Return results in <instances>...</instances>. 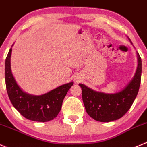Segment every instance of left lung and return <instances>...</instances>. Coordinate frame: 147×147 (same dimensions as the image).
Wrapping results in <instances>:
<instances>
[{
    "label": "left lung",
    "mask_w": 147,
    "mask_h": 147,
    "mask_svg": "<svg viewBox=\"0 0 147 147\" xmlns=\"http://www.w3.org/2000/svg\"><path fill=\"white\" fill-rule=\"evenodd\" d=\"M129 42L132 44L131 39ZM137 68L133 78L121 90L114 93H105L95 91L83 84L82 88V101L88 114L97 121L111 122L119 119L130 109L136 98L141 83L142 59L136 52Z\"/></svg>",
    "instance_id": "obj_1"
}]
</instances>
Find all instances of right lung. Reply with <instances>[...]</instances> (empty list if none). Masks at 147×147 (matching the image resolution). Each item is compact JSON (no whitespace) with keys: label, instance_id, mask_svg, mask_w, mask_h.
<instances>
[{"label":"right lung","instance_id":"obj_1","mask_svg":"<svg viewBox=\"0 0 147 147\" xmlns=\"http://www.w3.org/2000/svg\"><path fill=\"white\" fill-rule=\"evenodd\" d=\"M11 48L5 59V79L7 92L12 105L28 120L38 122L53 120L60 111L64 98L74 82L64 84L40 95L27 93L18 86L11 72Z\"/></svg>","mask_w":147,"mask_h":147}]
</instances>
